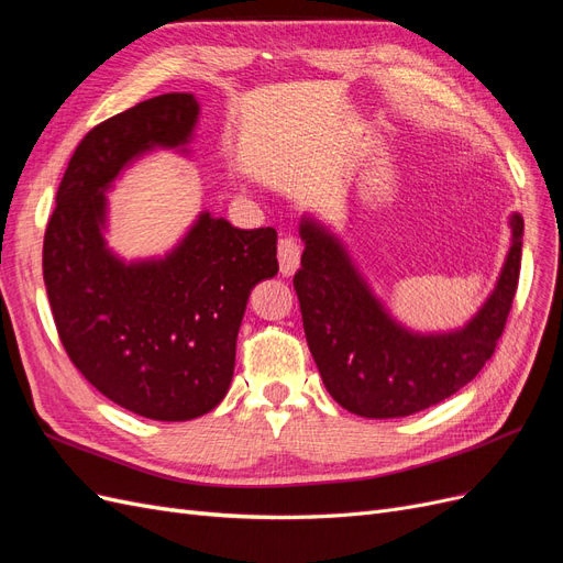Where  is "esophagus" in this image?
<instances>
[{"mask_svg": "<svg viewBox=\"0 0 563 563\" xmlns=\"http://www.w3.org/2000/svg\"><path fill=\"white\" fill-rule=\"evenodd\" d=\"M277 258H279V269L284 277H291L294 272L298 269L300 263V246L298 242H294L291 236H284L277 244Z\"/></svg>", "mask_w": 563, "mask_h": 563, "instance_id": "obj_1", "label": "esophagus"}]
</instances>
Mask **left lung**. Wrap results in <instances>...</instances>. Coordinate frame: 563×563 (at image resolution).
<instances>
[{
    "label": "left lung",
    "instance_id": "left-lung-1",
    "mask_svg": "<svg viewBox=\"0 0 563 563\" xmlns=\"http://www.w3.org/2000/svg\"><path fill=\"white\" fill-rule=\"evenodd\" d=\"M512 244L490 296L465 327L406 329L356 267L347 246L305 213L294 277L305 338L329 395L362 418H404L449 399L484 368L517 294L523 218L509 216Z\"/></svg>",
    "mask_w": 563,
    "mask_h": 563
}]
</instances>
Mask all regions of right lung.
<instances>
[{
    "mask_svg": "<svg viewBox=\"0 0 563 563\" xmlns=\"http://www.w3.org/2000/svg\"><path fill=\"white\" fill-rule=\"evenodd\" d=\"M199 103L164 93L110 117L77 145L44 234V284L73 364L98 391L150 420H192L223 401L253 286L279 272L277 230H240L201 211L164 255L108 246V192L157 150L190 155Z\"/></svg>",
    "mask_w": 563,
    "mask_h": 563,
    "instance_id": "add662e5",
    "label": "right lung"
}]
</instances>
